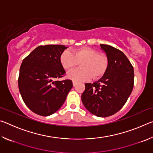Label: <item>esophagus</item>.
Masks as SVG:
<instances>
[{"label": "esophagus", "mask_w": 153, "mask_h": 153, "mask_svg": "<svg viewBox=\"0 0 153 153\" xmlns=\"http://www.w3.org/2000/svg\"><path fill=\"white\" fill-rule=\"evenodd\" d=\"M76 82L75 81H73V86H76Z\"/></svg>", "instance_id": "1"}]
</instances>
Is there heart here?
<instances>
[{
  "instance_id": "heart-1",
  "label": "heart",
  "mask_w": 153,
  "mask_h": 153,
  "mask_svg": "<svg viewBox=\"0 0 153 153\" xmlns=\"http://www.w3.org/2000/svg\"><path fill=\"white\" fill-rule=\"evenodd\" d=\"M61 65L65 70H70L79 63L81 68L67 74V77L74 81L98 79L104 76L108 67V58L105 53L89 47H82L73 51H63L60 56Z\"/></svg>"
}]
</instances>
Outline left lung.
I'll return each mask as SVG.
<instances>
[{"label":"left lung","instance_id":"8db88e82","mask_svg":"<svg viewBox=\"0 0 153 153\" xmlns=\"http://www.w3.org/2000/svg\"><path fill=\"white\" fill-rule=\"evenodd\" d=\"M108 58V67L101 78L85 84L82 100L86 109L97 117H106L120 111L134 87V68L123 52L100 45Z\"/></svg>","mask_w":153,"mask_h":153}]
</instances>
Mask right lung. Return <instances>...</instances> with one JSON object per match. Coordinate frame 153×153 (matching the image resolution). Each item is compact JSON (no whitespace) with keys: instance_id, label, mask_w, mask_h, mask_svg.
<instances>
[{"instance_id":"obj_1","label":"right lung","mask_w":153,"mask_h":153,"mask_svg":"<svg viewBox=\"0 0 153 153\" xmlns=\"http://www.w3.org/2000/svg\"><path fill=\"white\" fill-rule=\"evenodd\" d=\"M68 47L48 45L36 48L22 61L18 86L23 100L36 114L48 116L61 107L73 87L72 81H53L65 74L60 56Z\"/></svg>"}]
</instances>
